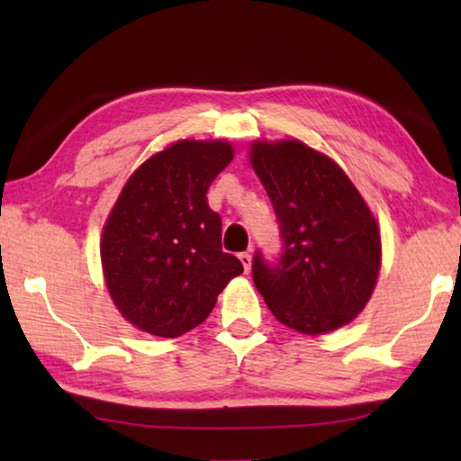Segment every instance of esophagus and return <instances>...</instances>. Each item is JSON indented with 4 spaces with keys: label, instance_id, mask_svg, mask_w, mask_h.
Instances as JSON below:
<instances>
[{
    "label": "esophagus",
    "instance_id": "34e87169",
    "mask_svg": "<svg viewBox=\"0 0 461 461\" xmlns=\"http://www.w3.org/2000/svg\"><path fill=\"white\" fill-rule=\"evenodd\" d=\"M240 262H241V267H244L246 272L252 270V254H249V252H241L240 254Z\"/></svg>",
    "mask_w": 461,
    "mask_h": 461
}]
</instances>
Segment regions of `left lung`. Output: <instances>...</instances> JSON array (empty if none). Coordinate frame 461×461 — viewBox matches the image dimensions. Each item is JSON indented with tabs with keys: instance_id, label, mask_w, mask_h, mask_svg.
I'll return each mask as SVG.
<instances>
[{
	"instance_id": "8db88e82",
	"label": "left lung",
	"mask_w": 461,
	"mask_h": 461,
	"mask_svg": "<svg viewBox=\"0 0 461 461\" xmlns=\"http://www.w3.org/2000/svg\"><path fill=\"white\" fill-rule=\"evenodd\" d=\"M248 158L285 241L276 267L256 254L252 268L272 315L305 335L352 323L368 305L382 264L368 203L338 162L301 140H254Z\"/></svg>"
}]
</instances>
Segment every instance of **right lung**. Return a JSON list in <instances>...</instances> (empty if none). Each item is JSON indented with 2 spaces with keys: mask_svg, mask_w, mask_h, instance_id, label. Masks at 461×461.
I'll list each match as a JSON object with an SVG mask.
<instances>
[{
  "mask_svg": "<svg viewBox=\"0 0 461 461\" xmlns=\"http://www.w3.org/2000/svg\"><path fill=\"white\" fill-rule=\"evenodd\" d=\"M233 160L228 140H176L128 176L99 240L107 293L136 330L178 338L205 321L244 272L221 249L207 189Z\"/></svg>",
  "mask_w": 461,
  "mask_h": 461,
  "instance_id": "add662e5",
  "label": "right lung"
}]
</instances>
